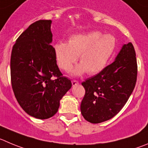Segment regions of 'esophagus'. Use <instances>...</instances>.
Returning <instances> with one entry per match:
<instances>
[{"instance_id": "obj_1", "label": "esophagus", "mask_w": 148, "mask_h": 148, "mask_svg": "<svg viewBox=\"0 0 148 148\" xmlns=\"http://www.w3.org/2000/svg\"><path fill=\"white\" fill-rule=\"evenodd\" d=\"M71 83H72L73 86H76V85H79V82L77 80H72L71 81Z\"/></svg>"}]
</instances>
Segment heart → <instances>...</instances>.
I'll use <instances>...</instances> for the list:
<instances>
[{
    "mask_svg": "<svg viewBox=\"0 0 148 148\" xmlns=\"http://www.w3.org/2000/svg\"><path fill=\"white\" fill-rule=\"evenodd\" d=\"M115 45L112 36L93 30L73 36L68 43L58 42L54 46V52L58 65L64 71H71L79 56L80 63L76 66L73 74L80 76L87 71L92 75L106 67Z\"/></svg>",
    "mask_w": 148,
    "mask_h": 148,
    "instance_id": "1",
    "label": "heart"
}]
</instances>
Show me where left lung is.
Returning a JSON list of instances; mask_svg holds the SVG:
<instances>
[{"instance_id": "left-lung-1", "label": "left lung", "mask_w": 148, "mask_h": 148, "mask_svg": "<svg viewBox=\"0 0 148 148\" xmlns=\"http://www.w3.org/2000/svg\"><path fill=\"white\" fill-rule=\"evenodd\" d=\"M136 77V53L129 42L123 45L113 63L82 83L85 89L80 106L84 118L99 123L113 118L132 95Z\"/></svg>"}]
</instances>
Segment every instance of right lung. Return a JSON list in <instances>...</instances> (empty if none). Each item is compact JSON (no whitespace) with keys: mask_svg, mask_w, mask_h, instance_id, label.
Instances as JSON below:
<instances>
[{"mask_svg":"<svg viewBox=\"0 0 148 148\" xmlns=\"http://www.w3.org/2000/svg\"><path fill=\"white\" fill-rule=\"evenodd\" d=\"M51 24L52 20H38L30 25L18 37L11 55L15 97L26 113L41 120L56 114L60 99L72 85L57 65L50 45Z\"/></svg>","mask_w":148,"mask_h":148,"instance_id":"obj_1","label":"right lung"}]
</instances>
